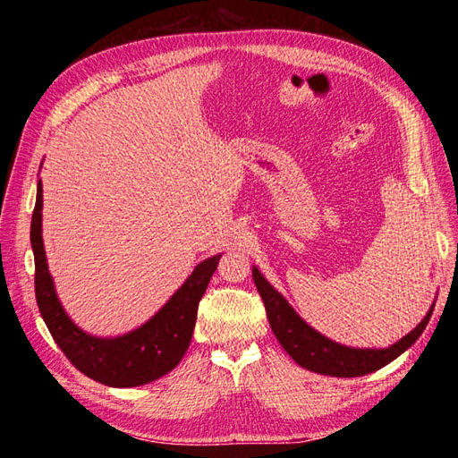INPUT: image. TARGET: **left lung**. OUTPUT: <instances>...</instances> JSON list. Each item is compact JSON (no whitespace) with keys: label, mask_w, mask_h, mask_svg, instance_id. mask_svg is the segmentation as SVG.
<instances>
[{"label":"left lung","mask_w":458,"mask_h":458,"mask_svg":"<svg viewBox=\"0 0 458 458\" xmlns=\"http://www.w3.org/2000/svg\"><path fill=\"white\" fill-rule=\"evenodd\" d=\"M252 276L263 300V306H266L273 335L286 350V353L300 367L317 374H327V377H365V374L392 363L394 359L407 352L419 340L436 306V303H432V308L428 310L422 321L407 336L387 345V348H352V345H344L327 338L303 321L279 290H275L271 283H267L266 276L259 273L256 266L252 267Z\"/></svg>","instance_id":"obj_1"}]
</instances>
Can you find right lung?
<instances>
[{
	"label": "right lung",
	"mask_w": 458,
	"mask_h": 458,
	"mask_svg": "<svg viewBox=\"0 0 458 458\" xmlns=\"http://www.w3.org/2000/svg\"><path fill=\"white\" fill-rule=\"evenodd\" d=\"M41 208H44V189H41V179H38L30 225L36 301L53 340L57 342L68 361L86 377L110 387L143 386L174 370L189 350L199 301L206 293L221 254L200 261L187 281L175 290V294L140 328L114 338H99L74 325L55 293L44 239H41Z\"/></svg>",
	"instance_id": "obj_1"
}]
</instances>
